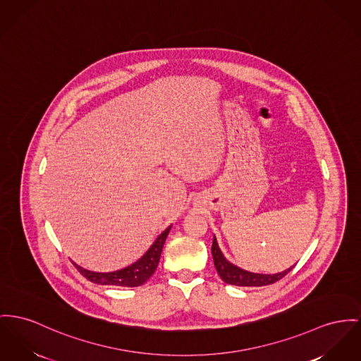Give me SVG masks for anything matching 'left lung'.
Returning a JSON list of instances; mask_svg holds the SVG:
<instances>
[{"label": "left lung", "instance_id": "1", "mask_svg": "<svg viewBox=\"0 0 361 361\" xmlns=\"http://www.w3.org/2000/svg\"><path fill=\"white\" fill-rule=\"evenodd\" d=\"M212 257L216 267L217 274L226 283L234 285V286H243V288H259V286H267V285L275 283L276 281L282 279L293 268L290 267L288 269L278 274H257V272L242 269L240 267L230 263L224 257V255L221 253L217 245L215 235H214V243H212Z\"/></svg>", "mask_w": 361, "mask_h": 361}]
</instances>
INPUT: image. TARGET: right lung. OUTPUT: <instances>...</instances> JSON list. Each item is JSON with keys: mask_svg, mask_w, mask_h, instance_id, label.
Wrapping results in <instances>:
<instances>
[{"mask_svg": "<svg viewBox=\"0 0 361 361\" xmlns=\"http://www.w3.org/2000/svg\"><path fill=\"white\" fill-rule=\"evenodd\" d=\"M172 226L167 227L156 240L152 243V246L146 250L144 256L138 259L135 263H133L126 268H121L119 271H112V272H94L85 269L79 265H76L78 271L87 278L90 282L97 283V285H112V286H123V288H137L144 285L145 282L154 274L161 250L164 246V242L167 240L169 230Z\"/></svg>", "mask_w": 361, "mask_h": 361, "instance_id": "1", "label": "right lung"}]
</instances>
